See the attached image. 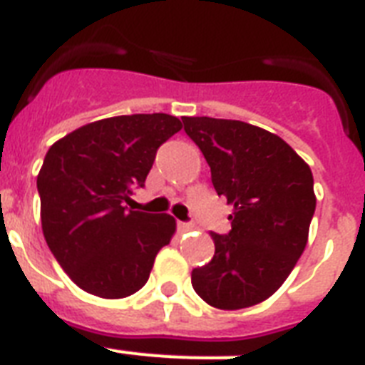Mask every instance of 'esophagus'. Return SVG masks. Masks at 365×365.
Wrapping results in <instances>:
<instances>
[{
	"instance_id": "esophagus-1",
	"label": "esophagus",
	"mask_w": 365,
	"mask_h": 365,
	"mask_svg": "<svg viewBox=\"0 0 365 365\" xmlns=\"http://www.w3.org/2000/svg\"><path fill=\"white\" fill-rule=\"evenodd\" d=\"M192 225H190V222H179V230L180 231H188Z\"/></svg>"
}]
</instances>
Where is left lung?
I'll use <instances>...</instances> for the list:
<instances>
[{"label": "left lung", "instance_id": "1", "mask_svg": "<svg viewBox=\"0 0 365 365\" xmlns=\"http://www.w3.org/2000/svg\"><path fill=\"white\" fill-rule=\"evenodd\" d=\"M210 168L216 194L235 207L227 235L210 233L215 257L192 270V287L218 309L272 297L308 242L315 212L309 165L279 135L231 119L182 117Z\"/></svg>", "mask_w": 365, "mask_h": 365}]
</instances>
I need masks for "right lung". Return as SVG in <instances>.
<instances>
[{
    "label": "right lung",
    "mask_w": 365,
    "mask_h": 365,
    "mask_svg": "<svg viewBox=\"0 0 365 365\" xmlns=\"http://www.w3.org/2000/svg\"><path fill=\"white\" fill-rule=\"evenodd\" d=\"M182 123L168 113L108 117L80 126L48 149L37 177L48 248L80 289L125 298L149 279L175 218L128 210L156 150Z\"/></svg>",
    "instance_id": "add662e5"
}]
</instances>
